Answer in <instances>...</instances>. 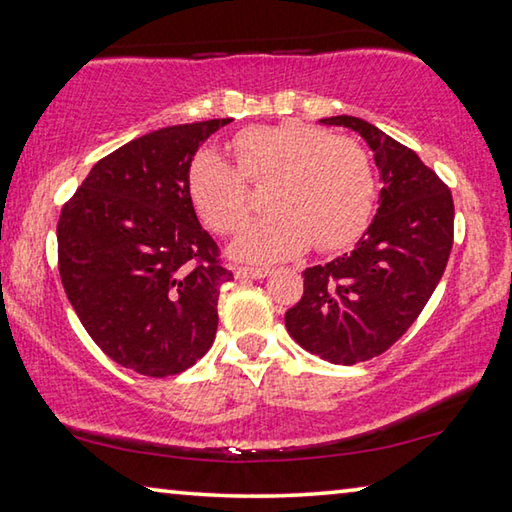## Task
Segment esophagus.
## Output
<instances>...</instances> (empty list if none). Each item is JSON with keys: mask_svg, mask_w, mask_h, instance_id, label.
<instances>
[{"mask_svg": "<svg viewBox=\"0 0 512 512\" xmlns=\"http://www.w3.org/2000/svg\"><path fill=\"white\" fill-rule=\"evenodd\" d=\"M271 275V268H255V266H237L235 277L237 280H262V277Z\"/></svg>", "mask_w": 512, "mask_h": 512, "instance_id": "esophagus-1", "label": "esophagus"}]
</instances>
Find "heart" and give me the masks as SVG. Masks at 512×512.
<instances>
[{
    "label": "heart",
    "instance_id": "b5f03b06",
    "mask_svg": "<svg viewBox=\"0 0 512 512\" xmlns=\"http://www.w3.org/2000/svg\"><path fill=\"white\" fill-rule=\"evenodd\" d=\"M237 165L214 149L198 151L187 169L196 212L221 235L248 221L246 178L268 183L271 214L232 241V257L277 262L314 244L339 250L352 244L375 210V173L366 151L325 128L284 121L246 128L232 137Z\"/></svg>",
    "mask_w": 512,
    "mask_h": 512
}]
</instances>
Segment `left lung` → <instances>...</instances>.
<instances>
[{
    "instance_id": "8db88e82",
    "label": "left lung",
    "mask_w": 512,
    "mask_h": 512,
    "mask_svg": "<svg viewBox=\"0 0 512 512\" xmlns=\"http://www.w3.org/2000/svg\"><path fill=\"white\" fill-rule=\"evenodd\" d=\"M350 128L375 153L381 192L350 253L307 268L305 293L284 325L300 348L339 366L386 352L427 305L454 244V201L418 153L359 117L320 119Z\"/></svg>"
}]
</instances>
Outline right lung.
<instances>
[{"label":"right lung","instance_id":"obj_1","mask_svg":"<svg viewBox=\"0 0 512 512\" xmlns=\"http://www.w3.org/2000/svg\"><path fill=\"white\" fill-rule=\"evenodd\" d=\"M232 119L153 131L90 169L58 219L60 280L92 341L146 377L178 375L210 350L219 262L187 192L189 162Z\"/></svg>","mask_w":512,"mask_h":512}]
</instances>
